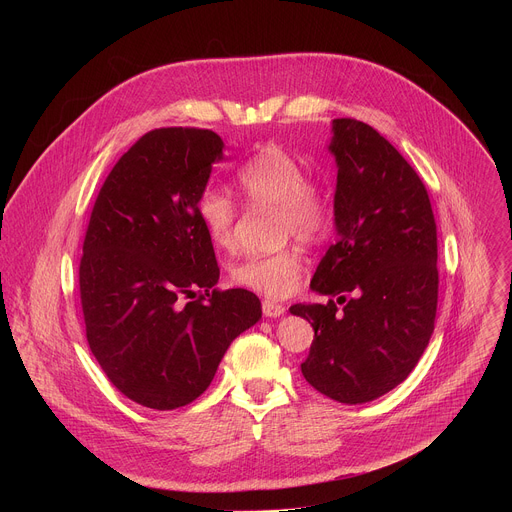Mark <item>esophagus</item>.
I'll list each match as a JSON object with an SVG mask.
<instances>
[{"label": "esophagus", "mask_w": 512, "mask_h": 512, "mask_svg": "<svg viewBox=\"0 0 512 512\" xmlns=\"http://www.w3.org/2000/svg\"><path fill=\"white\" fill-rule=\"evenodd\" d=\"M261 310H263V314H265L267 318H279V316L285 312V308H283L281 304L273 302V300H263Z\"/></svg>", "instance_id": "1"}]
</instances>
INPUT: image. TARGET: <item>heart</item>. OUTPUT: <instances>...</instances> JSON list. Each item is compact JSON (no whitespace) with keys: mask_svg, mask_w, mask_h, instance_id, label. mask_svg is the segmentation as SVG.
I'll list each match as a JSON object with an SVG mask.
<instances>
[{"mask_svg":"<svg viewBox=\"0 0 512 512\" xmlns=\"http://www.w3.org/2000/svg\"><path fill=\"white\" fill-rule=\"evenodd\" d=\"M241 194L251 206L275 208L279 241L296 239L318 243L332 225V202L324 184L306 176L304 164L269 143L237 172ZM198 216L216 249L235 247L237 206L221 188H206L198 198ZM304 269V255L296 245L269 255H251L231 267V281L269 298L289 296Z\"/></svg>","mask_w":512,"mask_h":512,"instance_id":"heart-1","label":"heart"}]
</instances>
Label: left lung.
<instances>
[{"label": "left lung", "mask_w": 512, "mask_h": 512, "mask_svg": "<svg viewBox=\"0 0 512 512\" xmlns=\"http://www.w3.org/2000/svg\"><path fill=\"white\" fill-rule=\"evenodd\" d=\"M336 243L310 287L345 308L296 304L314 328L302 375L338 403H369L415 369L437 310V231L427 190L371 125L332 121ZM351 298L346 301L345 296Z\"/></svg>", "instance_id": "left-lung-1"}]
</instances>
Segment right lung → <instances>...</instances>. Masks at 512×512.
Listing matches in <instances>:
<instances>
[{"mask_svg":"<svg viewBox=\"0 0 512 512\" xmlns=\"http://www.w3.org/2000/svg\"><path fill=\"white\" fill-rule=\"evenodd\" d=\"M223 148L210 129L148 131L91 212L79 267L87 340L115 389L143 407L200 397L231 342L261 318L253 291L214 287L221 269L198 216Z\"/></svg>","mask_w":512,"mask_h":512,"instance_id":"obj_1","label":"right lung"}]
</instances>
